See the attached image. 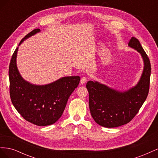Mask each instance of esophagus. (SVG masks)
I'll return each instance as SVG.
<instances>
[{
    "mask_svg": "<svg viewBox=\"0 0 158 158\" xmlns=\"http://www.w3.org/2000/svg\"><path fill=\"white\" fill-rule=\"evenodd\" d=\"M87 82V78L86 77H82L80 80V83L81 84H84L85 82Z\"/></svg>",
    "mask_w": 158,
    "mask_h": 158,
    "instance_id": "34e87169",
    "label": "esophagus"
}]
</instances>
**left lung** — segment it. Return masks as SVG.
<instances>
[{
  "mask_svg": "<svg viewBox=\"0 0 158 158\" xmlns=\"http://www.w3.org/2000/svg\"><path fill=\"white\" fill-rule=\"evenodd\" d=\"M128 46L141 54L144 70L138 84L125 92H118L98 82L88 81L89 111L94 120L106 128L118 127L130 122L139 111L149 92L151 64L140 41L132 37Z\"/></svg>",
  "mask_w": 158,
  "mask_h": 158,
  "instance_id": "8db88e82",
  "label": "left lung"
}]
</instances>
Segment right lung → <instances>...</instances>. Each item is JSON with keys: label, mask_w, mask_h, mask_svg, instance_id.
Listing matches in <instances>:
<instances>
[{"label": "right lung", "mask_w": 158, "mask_h": 158, "mask_svg": "<svg viewBox=\"0 0 158 158\" xmlns=\"http://www.w3.org/2000/svg\"><path fill=\"white\" fill-rule=\"evenodd\" d=\"M40 31V29L33 30L23 38L19 45ZM18 49L12 55L8 70L13 106L28 122L37 126L52 125L63 114L70 95L79 84L80 76L63 77L47 85L30 84L22 78L17 69Z\"/></svg>", "instance_id": "obj_1"}]
</instances>
